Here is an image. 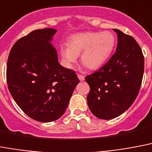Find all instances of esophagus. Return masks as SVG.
<instances>
[{
    "instance_id": "1",
    "label": "esophagus",
    "mask_w": 152,
    "mask_h": 152,
    "mask_svg": "<svg viewBox=\"0 0 152 152\" xmlns=\"http://www.w3.org/2000/svg\"><path fill=\"white\" fill-rule=\"evenodd\" d=\"M77 77H78V79H79L81 82H82V81L85 80V76H83V75H77Z\"/></svg>"
}]
</instances>
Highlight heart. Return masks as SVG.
<instances>
[{"label":"heart","instance_id":"obj_1","mask_svg":"<svg viewBox=\"0 0 152 152\" xmlns=\"http://www.w3.org/2000/svg\"><path fill=\"white\" fill-rule=\"evenodd\" d=\"M115 45V37L112 33L85 32L73 35L69 43L59 47L64 66L72 68L78 55L81 62L92 70L99 68L111 55Z\"/></svg>","mask_w":152,"mask_h":152}]
</instances>
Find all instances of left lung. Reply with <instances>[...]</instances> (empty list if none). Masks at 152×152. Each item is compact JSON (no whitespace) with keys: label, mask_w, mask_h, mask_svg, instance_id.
I'll return each mask as SVG.
<instances>
[{"label":"left lung","mask_w":152,"mask_h":152,"mask_svg":"<svg viewBox=\"0 0 152 152\" xmlns=\"http://www.w3.org/2000/svg\"><path fill=\"white\" fill-rule=\"evenodd\" d=\"M116 52L98 71L86 77L90 87L87 103L100 119H112L128 110L139 93L144 58L135 39L118 29Z\"/></svg>","instance_id":"1"}]
</instances>
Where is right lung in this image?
Instances as JSON below:
<instances>
[{
	"mask_svg": "<svg viewBox=\"0 0 152 152\" xmlns=\"http://www.w3.org/2000/svg\"><path fill=\"white\" fill-rule=\"evenodd\" d=\"M56 30H35L19 39L11 49L6 77L11 95L33 119L50 122L67 108L79 79L74 70L59 64L51 44Z\"/></svg>",
	"mask_w": 152,
	"mask_h": 152,
	"instance_id": "obj_1",
	"label": "right lung"
}]
</instances>
